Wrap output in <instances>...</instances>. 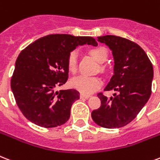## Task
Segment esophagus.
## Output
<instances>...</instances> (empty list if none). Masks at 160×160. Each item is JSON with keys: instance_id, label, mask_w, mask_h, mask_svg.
<instances>
[{"instance_id": "34e87169", "label": "esophagus", "mask_w": 160, "mask_h": 160, "mask_svg": "<svg viewBox=\"0 0 160 160\" xmlns=\"http://www.w3.org/2000/svg\"><path fill=\"white\" fill-rule=\"evenodd\" d=\"M80 98H89L90 97V95H88V94H84V93H80Z\"/></svg>"}]
</instances>
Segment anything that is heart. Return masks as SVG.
Returning a JSON list of instances; mask_svg holds the SVG:
<instances>
[{
    "instance_id": "heart-1",
    "label": "heart",
    "mask_w": 160,
    "mask_h": 160,
    "mask_svg": "<svg viewBox=\"0 0 160 160\" xmlns=\"http://www.w3.org/2000/svg\"><path fill=\"white\" fill-rule=\"evenodd\" d=\"M89 52L98 62H105L108 58V52L103 47L91 48H89ZM77 52L73 50L69 53L67 58V68L71 73H75L77 70ZM102 81L99 77L84 75L76 76L71 80V87L84 94L93 93L102 85Z\"/></svg>"
}]
</instances>
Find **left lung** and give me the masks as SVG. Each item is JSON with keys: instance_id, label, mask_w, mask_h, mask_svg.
I'll return each instance as SVG.
<instances>
[{"instance_id": "8db88e82", "label": "left lung", "mask_w": 160, "mask_h": 160, "mask_svg": "<svg viewBox=\"0 0 160 160\" xmlns=\"http://www.w3.org/2000/svg\"><path fill=\"white\" fill-rule=\"evenodd\" d=\"M109 47L114 58V75L104 91L114 90V98L99 92L101 106L93 110V122L104 128L113 129L127 125L142 109L151 94L154 70L145 51L124 38L106 35L98 37Z\"/></svg>"}]
</instances>
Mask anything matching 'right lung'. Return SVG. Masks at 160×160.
I'll list each match as a JSON object with an SVG mask.
<instances>
[{
    "label": "right lung",
    "mask_w": 160,
    "mask_h": 160,
    "mask_svg": "<svg viewBox=\"0 0 160 160\" xmlns=\"http://www.w3.org/2000/svg\"><path fill=\"white\" fill-rule=\"evenodd\" d=\"M85 43L98 45L92 37L49 34L19 53L10 86L18 107L31 122L49 128L68 121L80 93L74 89L55 91V88L67 81L69 53Z\"/></svg>",
    "instance_id": "obj_1"
}]
</instances>
